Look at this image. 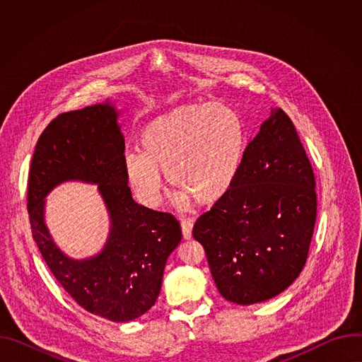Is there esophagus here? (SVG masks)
Listing matches in <instances>:
<instances>
[{
    "label": "esophagus",
    "mask_w": 362,
    "mask_h": 362,
    "mask_svg": "<svg viewBox=\"0 0 362 362\" xmlns=\"http://www.w3.org/2000/svg\"><path fill=\"white\" fill-rule=\"evenodd\" d=\"M192 229H193V221L192 219L182 221V232H183V238L186 240L192 238Z\"/></svg>",
    "instance_id": "obj_1"
}]
</instances>
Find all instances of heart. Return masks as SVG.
I'll return each instance as SVG.
<instances>
[{
    "label": "heart",
    "instance_id": "obj_1",
    "mask_svg": "<svg viewBox=\"0 0 362 362\" xmlns=\"http://www.w3.org/2000/svg\"><path fill=\"white\" fill-rule=\"evenodd\" d=\"M140 153L124 159V172L139 199L158 208L166 175L179 187L177 203L187 209L221 200L243 163L246 127L240 116L219 103L185 105L148 122L139 137Z\"/></svg>",
    "mask_w": 362,
    "mask_h": 362
}]
</instances>
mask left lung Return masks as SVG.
<instances>
[{
	"label": "left lung",
	"mask_w": 362,
	"mask_h": 362,
	"mask_svg": "<svg viewBox=\"0 0 362 362\" xmlns=\"http://www.w3.org/2000/svg\"><path fill=\"white\" fill-rule=\"evenodd\" d=\"M315 219L313 166L291 119L271 107L233 186L197 219L193 238L204 247L219 293L252 305L299 276Z\"/></svg>",
	"instance_id": "left-lung-1"
}]
</instances>
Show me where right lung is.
I'll list each match as a JSON object with an SVG mask.
<instances>
[{
	"label": "right lung",
	"instance_id": "1",
	"mask_svg": "<svg viewBox=\"0 0 362 362\" xmlns=\"http://www.w3.org/2000/svg\"><path fill=\"white\" fill-rule=\"evenodd\" d=\"M120 115L107 98L51 122L33 154L27 206L33 238L62 286L86 311L129 322L156 302L182 230L172 215L134 202L124 172ZM66 181L97 184L110 214L107 243L83 260L64 254L45 223V197Z\"/></svg>",
	"mask_w": 362,
	"mask_h": 362
}]
</instances>
